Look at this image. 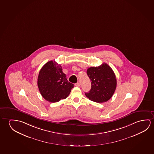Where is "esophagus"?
Listing matches in <instances>:
<instances>
[{
  "label": "esophagus",
  "instance_id": "obj_1",
  "mask_svg": "<svg viewBox=\"0 0 154 154\" xmlns=\"http://www.w3.org/2000/svg\"><path fill=\"white\" fill-rule=\"evenodd\" d=\"M75 86H76V87H79L80 86V84L79 83H76V84H75Z\"/></svg>",
  "mask_w": 154,
  "mask_h": 154
}]
</instances>
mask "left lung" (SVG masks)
<instances>
[{
  "label": "left lung",
  "instance_id": "left-lung-1",
  "mask_svg": "<svg viewBox=\"0 0 154 154\" xmlns=\"http://www.w3.org/2000/svg\"><path fill=\"white\" fill-rule=\"evenodd\" d=\"M87 74L91 81V89L85 95L91 101L106 102L114 94L117 85L116 76L112 69L104 63L96 67H90Z\"/></svg>",
  "mask_w": 154,
  "mask_h": 154
}]
</instances>
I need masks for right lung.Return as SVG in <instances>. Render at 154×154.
<instances>
[{"instance_id": "right-lung-1", "label": "right lung", "mask_w": 154, "mask_h": 154, "mask_svg": "<svg viewBox=\"0 0 154 154\" xmlns=\"http://www.w3.org/2000/svg\"><path fill=\"white\" fill-rule=\"evenodd\" d=\"M37 84L42 97L53 103L66 98L74 87L67 80L61 66L55 61L48 62L40 69Z\"/></svg>"}]
</instances>
